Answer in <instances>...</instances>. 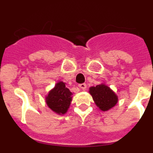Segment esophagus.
I'll return each instance as SVG.
<instances>
[{
  "label": "esophagus",
  "instance_id": "1",
  "mask_svg": "<svg viewBox=\"0 0 153 153\" xmlns=\"http://www.w3.org/2000/svg\"><path fill=\"white\" fill-rule=\"evenodd\" d=\"M78 86H79V87H80L81 89H82V90H86V83H81V84H79L78 85Z\"/></svg>",
  "mask_w": 153,
  "mask_h": 153
}]
</instances>
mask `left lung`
<instances>
[{
    "label": "left lung",
    "mask_w": 153,
    "mask_h": 153,
    "mask_svg": "<svg viewBox=\"0 0 153 153\" xmlns=\"http://www.w3.org/2000/svg\"><path fill=\"white\" fill-rule=\"evenodd\" d=\"M91 94L96 105L102 111H107L117 103L118 97L116 93L105 84H100L90 88Z\"/></svg>",
    "instance_id": "obj_1"
}]
</instances>
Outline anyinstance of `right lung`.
<instances>
[{"label":"right lung","instance_id":"add662e5","mask_svg":"<svg viewBox=\"0 0 153 153\" xmlns=\"http://www.w3.org/2000/svg\"><path fill=\"white\" fill-rule=\"evenodd\" d=\"M73 93L62 81L58 82L54 88L46 97V102L50 109L57 114H65L72 101Z\"/></svg>","mask_w":153,"mask_h":153}]
</instances>
